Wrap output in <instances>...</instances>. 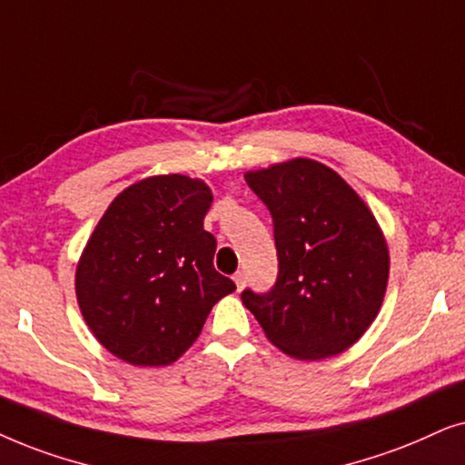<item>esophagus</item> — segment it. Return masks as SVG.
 Returning <instances> with one entry per match:
<instances>
[{
  "instance_id": "1",
  "label": "esophagus",
  "mask_w": 465,
  "mask_h": 465,
  "mask_svg": "<svg viewBox=\"0 0 465 465\" xmlns=\"http://www.w3.org/2000/svg\"><path fill=\"white\" fill-rule=\"evenodd\" d=\"M233 282H236V287H238V291L244 287V282H246V274L242 270L240 272H236V274H233Z\"/></svg>"
}]
</instances>
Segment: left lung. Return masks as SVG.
Listing matches in <instances>:
<instances>
[{
	"instance_id": "left-lung-1",
	"label": "left lung",
	"mask_w": 465,
	"mask_h": 465,
	"mask_svg": "<svg viewBox=\"0 0 465 465\" xmlns=\"http://www.w3.org/2000/svg\"><path fill=\"white\" fill-rule=\"evenodd\" d=\"M274 223L278 278L268 293L242 291L265 336L289 357H333L381 311L389 249L374 214L340 174L312 159L246 172Z\"/></svg>"
}]
</instances>
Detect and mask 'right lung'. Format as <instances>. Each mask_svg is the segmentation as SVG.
I'll use <instances>...</instances> for the list:
<instances>
[{
	"instance_id": "add662e5",
	"label": "right lung",
	"mask_w": 465,
	"mask_h": 465,
	"mask_svg": "<svg viewBox=\"0 0 465 465\" xmlns=\"http://www.w3.org/2000/svg\"><path fill=\"white\" fill-rule=\"evenodd\" d=\"M213 191L183 174L151 176L114 197L76 268L80 312L104 349L132 366H170L200 336L221 297L203 229Z\"/></svg>"
}]
</instances>
